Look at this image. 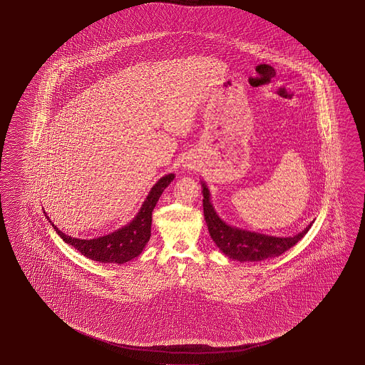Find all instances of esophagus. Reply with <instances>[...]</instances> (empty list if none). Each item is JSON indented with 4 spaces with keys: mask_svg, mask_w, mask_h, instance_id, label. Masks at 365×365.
<instances>
[{
    "mask_svg": "<svg viewBox=\"0 0 365 365\" xmlns=\"http://www.w3.org/2000/svg\"><path fill=\"white\" fill-rule=\"evenodd\" d=\"M182 167L186 171H192V170L197 168V162L192 157H186L185 160L182 162Z\"/></svg>",
    "mask_w": 365,
    "mask_h": 365,
    "instance_id": "34e87169",
    "label": "esophagus"
}]
</instances>
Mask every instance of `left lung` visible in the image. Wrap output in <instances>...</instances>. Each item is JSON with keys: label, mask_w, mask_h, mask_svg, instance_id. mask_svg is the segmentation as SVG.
<instances>
[{"label": "left lung", "mask_w": 365, "mask_h": 365, "mask_svg": "<svg viewBox=\"0 0 365 365\" xmlns=\"http://www.w3.org/2000/svg\"><path fill=\"white\" fill-rule=\"evenodd\" d=\"M200 184L203 194V212L208 232L220 251L230 259H238L240 262H253L278 257L304 238V235L312 227V222H310L302 232H297L296 235L274 237L229 225L216 212L206 182L200 181Z\"/></svg>", "instance_id": "left-lung-1"}]
</instances>
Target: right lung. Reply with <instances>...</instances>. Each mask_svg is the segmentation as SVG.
I'll return each instance as SVG.
<instances>
[{
	"mask_svg": "<svg viewBox=\"0 0 365 365\" xmlns=\"http://www.w3.org/2000/svg\"><path fill=\"white\" fill-rule=\"evenodd\" d=\"M175 179V173H168L155 182L143 202L138 215L127 225L122 226L118 230L110 232L104 237L93 239L73 238L60 232L56 226L48 219L55 232L66 243L72 245L80 251L87 259L99 261L101 264H118L122 265L127 261L138 257L148 245L152 232V212L158 202L159 197L165 192L167 186Z\"/></svg>",
	"mask_w": 365,
	"mask_h": 365,
	"instance_id": "right-lung-1",
	"label": "right lung"
}]
</instances>
